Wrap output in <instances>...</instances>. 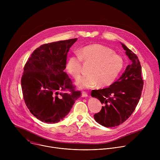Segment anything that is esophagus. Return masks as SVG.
Returning <instances> with one entry per match:
<instances>
[{"mask_svg": "<svg viewBox=\"0 0 160 160\" xmlns=\"http://www.w3.org/2000/svg\"><path fill=\"white\" fill-rule=\"evenodd\" d=\"M88 96V94L85 92H83L82 94V98H85V97H87Z\"/></svg>", "mask_w": 160, "mask_h": 160, "instance_id": "1", "label": "esophagus"}]
</instances>
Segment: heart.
<instances>
[{"label": "heart", "instance_id": "1", "mask_svg": "<svg viewBox=\"0 0 160 160\" xmlns=\"http://www.w3.org/2000/svg\"><path fill=\"white\" fill-rule=\"evenodd\" d=\"M82 60L91 66L89 75L82 77L77 82L80 88H89L97 84L99 87L111 85L117 79L125 65L123 57L112 49L99 43L89 44L67 61L66 71L75 79L81 75Z\"/></svg>", "mask_w": 160, "mask_h": 160}]
</instances>
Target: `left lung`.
<instances>
[{
    "label": "left lung",
    "mask_w": 160,
    "mask_h": 160,
    "mask_svg": "<svg viewBox=\"0 0 160 160\" xmlns=\"http://www.w3.org/2000/svg\"><path fill=\"white\" fill-rule=\"evenodd\" d=\"M131 61L120 78L109 87L93 90L91 96L98 99L103 106L94 118L106 127L118 126L134 111L141 96L144 81L138 57L125 45L121 43Z\"/></svg>",
    "instance_id": "obj_1"
}]
</instances>
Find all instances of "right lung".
<instances>
[{"label": "right lung", "mask_w": 160, "mask_h": 160, "mask_svg": "<svg viewBox=\"0 0 160 160\" xmlns=\"http://www.w3.org/2000/svg\"><path fill=\"white\" fill-rule=\"evenodd\" d=\"M77 40L72 38L42 45L25 65L21 80L23 99L31 113L42 122H59L81 96L64 72L68 52ZM66 89L71 93L59 92Z\"/></svg>", "instance_id": "obj_1"}]
</instances>
